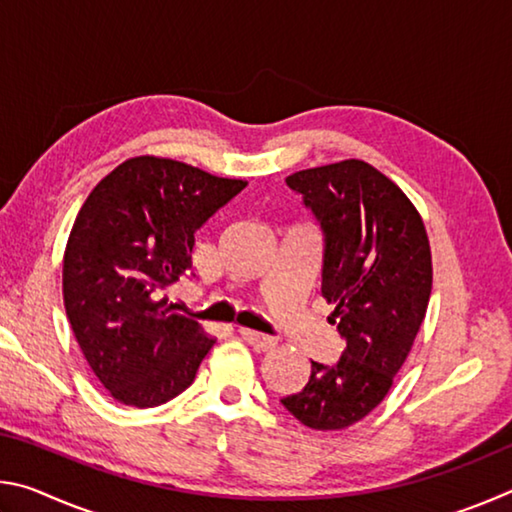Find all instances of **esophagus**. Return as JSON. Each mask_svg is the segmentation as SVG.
<instances>
[{"label":"esophagus","mask_w":512,"mask_h":512,"mask_svg":"<svg viewBox=\"0 0 512 512\" xmlns=\"http://www.w3.org/2000/svg\"><path fill=\"white\" fill-rule=\"evenodd\" d=\"M239 334H241V339H244L250 348H255L257 352H268L277 345L273 336L259 334V332H255V329H239Z\"/></svg>","instance_id":"esophagus-1"}]
</instances>
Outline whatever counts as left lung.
Listing matches in <instances>:
<instances>
[{"label": "left lung", "mask_w": 512, "mask_h": 512, "mask_svg": "<svg viewBox=\"0 0 512 512\" xmlns=\"http://www.w3.org/2000/svg\"><path fill=\"white\" fill-rule=\"evenodd\" d=\"M323 232L320 293L345 341L341 359L311 361L284 409L309 429L336 431L375 409L411 352L431 296V250L406 194L363 160L287 178Z\"/></svg>", "instance_id": "left-lung-1"}]
</instances>
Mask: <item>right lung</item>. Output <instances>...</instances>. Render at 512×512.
Here are the masks:
<instances>
[{
	"label": "right lung",
	"instance_id": "right-lung-1",
	"mask_svg": "<svg viewBox=\"0 0 512 512\" xmlns=\"http://www.w3.org/2000/svg\"><path fill=\"white\" fill-rule=\"evenodd\" d=\"M244 187L140 155L83 203L63 257V300L83 357L117 402L149 409L194 381L214 339L160 296L192 268L196 230Z\"/></svg>",
	"mask_w": 512,
	"mask_h": 512
}]
</instances>
